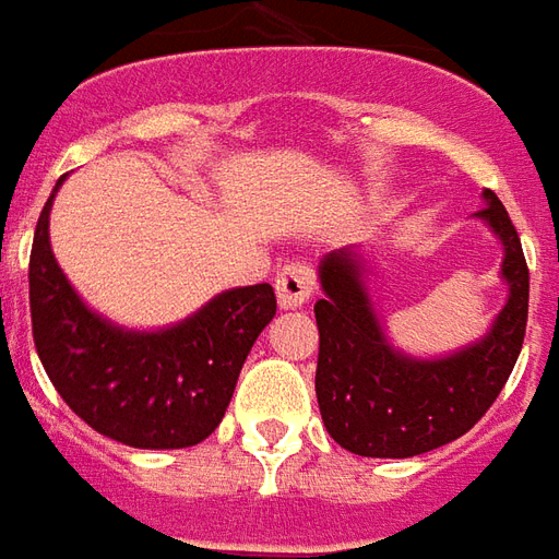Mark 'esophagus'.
<instances>
[{
	"label": "esophagus",
	"mask_w": 559,
	"mask_h": 559,
	"mask_svg": "<svg viewBox=\"0 0 559 559\" xmlns=\"http://www.w3.org/2000/svg\"><path fill=\"white\" fill-rule=\"evenodd\" d=\"M312 285H316V274L309 271L307 264H285L283 271L276 274V300H280V309L304 307L309 297H312Z\"/></svg>",
	"instance_id": "esophagus-1"
}]
</instances>
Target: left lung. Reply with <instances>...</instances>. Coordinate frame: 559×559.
I'll list each match as a JSON object with an SVG mask.
<instances>
[{
	"label": "left lung",
	"mask_w": 559,
	"mask_h": 559,
	"mask_svg": "<svg viewBox=\"0 0 559 559\" xmlns=\"http://www.w3.org/2000/svg\"><path fill=\"white\" fill-rule=\"evenodd\" d=\"M483 219L495 235L507 304L483 336L447 354L393 345L372 292L374 259L342 247L319 262L321 297L316 396L330 438L366 459H411L462 438L500 396L527 328L531 274L507 207L483 190Z\"/></svg>",
	"instance_id": "1"
}]
</instances>
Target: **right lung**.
Segmentation results:
<instances>
[{"mask_svg": "<svg viewBox=\"0 0 559 559\" xmlns=\"http://www.w3.org/2000/svg\"><path fill=\"white\" fill-rule=\"evenodd\" d=\"M40 211L28 262L32 336L68 408L112 441L136 450H185L217 429L240 366L276 316L267 283L214 295L187 319L128 328L88 307L50 243L52 199Z\"/></svg>", "mask_w": 559, "mask_h": 559, "instance_id": "1", "label": "right lung"}]
</instances>
